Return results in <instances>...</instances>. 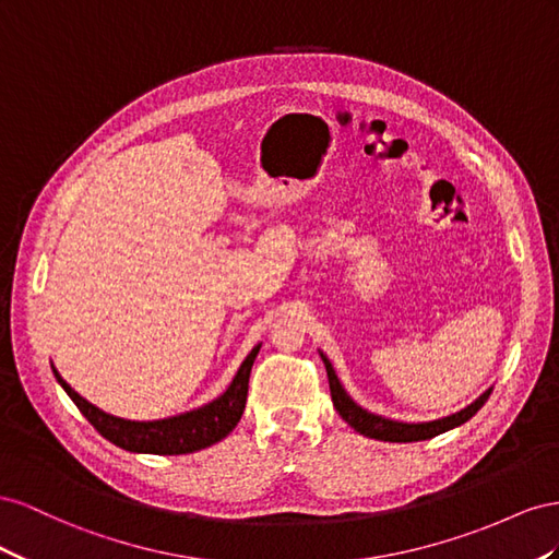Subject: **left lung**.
Here are the masks:
<instances>
[{
  "mask_svg": "<svg viewBox=\"0 0 559 559\" xmlns=\"http://www.w3.org/2000/svg\"><path fill=\"white\" fill-rule=\"evenodd\" d=\"M323 362H325V370H328V381H330V393H332V403L334 409L340 412V417L354 428L358 430L360 436H368L374 440H384V442H417V440H428V438H436L444 430H452L461 424H466L471 417H475V412L480 409L487 397L491 393V389H487L480 397H477L475 403H471L468 407H464L456 414H450V417H442L436 421H421V424H407V421H393L386 417H379V414H372L368 409H362L358 403H354V397H350L344 386L340 384L337 374H334L332 362L321 354Z\"/></svg>",
  "mask_w": 559,
  "mask_h": 559,
  "instance_id": "1",
  "label": "left lung"
}]
</instances>
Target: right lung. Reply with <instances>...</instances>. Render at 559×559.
Wrapping results in <instances>:
<instances>
[{"mask_svg": "<svg viewBox=\"0 0 559 559\" xmlns=\"http://www.w3.org/2000/svg\"><path fill=\"white\" fill-rule=\"evenodd\" d=\"M260 346L262 344L250 350L227 391L215 397L213 403L178 414V417L156 421H131L111 417V414L91 405L86 397L79 395L68 381L58 374L56 368L53 374L58 379V384L72 397L79 412L84 414L103 438L115 442L117 448L138 454H189L211 448V444L227 438L236 428V424L241 421L248 397V379L252 362L260 354Z\"/></svg>", "mask_w": 559, "mask_h": 559, "instance_id": "add662e5", "label": "right lung"}]
</instances>
